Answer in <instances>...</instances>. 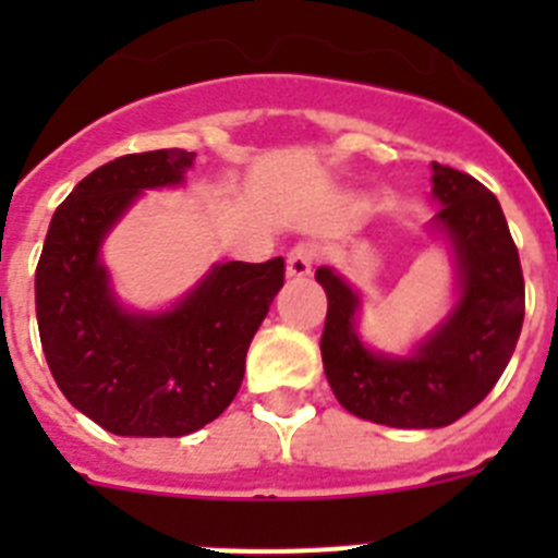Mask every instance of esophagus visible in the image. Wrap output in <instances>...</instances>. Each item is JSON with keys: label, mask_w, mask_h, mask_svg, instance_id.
Wrapping results in <instances>:
<instances>
[{"label": "esophagus", "mask_w": 558, "mask_h": 558, "mask_svg": "<svg viewBox=\"0 0 558 558\" xmlns=\"http://www.w3.org/2000/svg\"><path fill=\"white\" fill-rule=\"evenodd\" d=\"M313 265H315V248L310 243H302V245H295V248L288 254V265H284V270H288V279H307V276L313 274Z\"/></svg>", "instance_id": "obj_1"}]
</instances>
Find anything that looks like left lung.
<instances>
[{
	"mask_svg": "<svg viewBox=\"0 0 558 558\" xmlns=\"http://www.w3.org/2000/svg\"><path fill=\"white\" fill-rule=\"evenodd\" d=\"M441 209L427 231L450 251L447 313L405 354L383 352L360 335L363 295L329 265L315 270L327 293L324 374L354 416L402 430L447 427L495 388L514 354L525 315L520 254L500 201L466 172L433 161Z\"/></svg>",
	"mask_w": 558,
	"mask_h": 558,
	"instance_id": "8db88e82",
	"label": "left lung"
}]
</instances>
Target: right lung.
Listing matches in <instances>:
<instances>
[{
    "label": "right lung",
    "mask_w": 558,
    "mask_h": 558,
    "mask_svg": "<svg viewBox=\"0 0 558 558\" xmlns=\"http://www.w3.org/2000/svg\"><path fill=\"white\" fill-rule=\"evenodd\" d=\"M195 153H131L88 172L52 215L36 268L44 357L63 397L113 436L175 438L215 422L284 284V259L215 263L181 299L128 307L102 243L147 190H175Z\"/></svg>",
    "instance_id": "add662e5"
}]
</instances>
